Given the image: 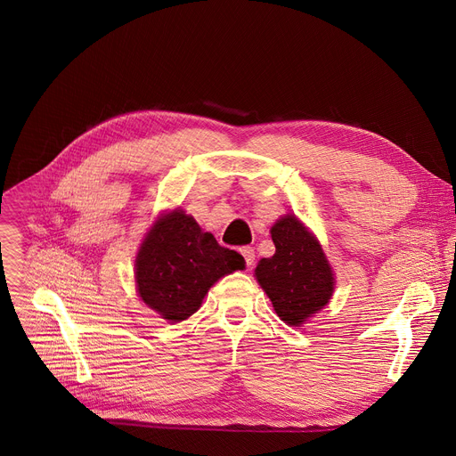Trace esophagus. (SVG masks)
<instances>
[{
	"label": "esophagus",
	"mask_w": 456,
	"mask_h": 456,
	"mask_svg": "<svg viewBox=\"0 0 456 456\" xmlns=\"http://www.w3.org/2000/svg\"><path fill=\"white\" fill-rule=\"evenodd\" d=\"M240 252H241V256L245 257V265H247V267L254 265V259H256V254H254V248H252V247L245 245V247H241V248H240Z\"/></svg>",
	"instance_id": "34e87169"
}]
</instances>
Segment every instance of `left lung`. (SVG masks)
Returning a JSON list of instances; mask_svg holds the SVG:
<instances>
[{
  "label": "left lung",
  "instance_id": "obj_1",
  "mask_svg": "<svg viewBox=\"0 0 456 456\" xmlns=\"http://www.w3.org/2000/svg\"><path fill=\"white\" fill-rule=\"evenodd\" d=\"M276 254L264 257L256 278L273 301L276 314L292 327L329 303L334 292V274L319 241L292 215L273 229Z\"/></svg>",
  "mask_w": 456,
  "mask_h": 456
}]
</instances>
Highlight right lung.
<instances>
[{
    "instance_id": "obj_1",
    "label": "right lung",
    "mask_w": 456,
    "mask_h": 456,
    "mask_svg": "<svg viewBox=\"0 0 456 456\" xmlns=\"http://www.w3.org/2000/svg\"><path fill=\"white\" fill-rule=\"evenodd\" d=\"M243 265L241 254L222 247L183 211H173L142 243L135 278L142 301L176 322L200 308L215 281Z\"/></svg>"
}]
</instances>
